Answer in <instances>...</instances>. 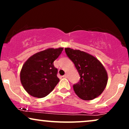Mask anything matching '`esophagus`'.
Segmentation results:
<instances>
[{
	"label": "esophagus",
	"instance_id": "esophagus-1",
	"mask_svg": "<svg viewBox=\"0 0 129 129\" xmlns=\"http://www.w3.org/2000/svg\"><path fill=\"white\" fill-rule=\"evenodd\" d=\"M63 78H67V73L65 74V75L63 76Z\"/></svg>",
	"mask_w": 129,
	"mask_h": 129
}]
</instances>
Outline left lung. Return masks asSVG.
I'll return each mask as SVG.
<instances>
[{
    "label": "left lung",
    "instance_id": "obj_1",
    "mask_svg": "<svg viewBox=\"0 0 129 129\" xmlns=\"http://www.w3.org/2000/svg\"><path fill=\"white\" fill-rule=\"evenodd\" d=\"M65 50L81 76L79 82L73 85L75 93L86 101L98 97L104 90L108 81L107 72L102 63L85 51L70 48H66Z\"/></svg>",
    "mask_w": 129,
    "mask_h": 129
}]
</instances>
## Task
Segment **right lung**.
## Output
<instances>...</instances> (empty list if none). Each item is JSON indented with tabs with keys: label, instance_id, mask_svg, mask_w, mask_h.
<instances>
[{
	"label": "right lung",
	"instance_id": "right-lung-1",
	"mask_svg": "<svg viewBox=\"0 0 129 129\" xmlns=\"http://www.w3.org/2000/svg\"><path fill=\"white\" fill-rule=\"evenodd\" d=\"M63 49L62 47L47 48L34 54L23 63L20 73V82L29 94L41 98L53 91L59 81L53 62Z\"/></svg>",
	"mask_w": 129,
	"mask_h": 129
}]
</instances>
